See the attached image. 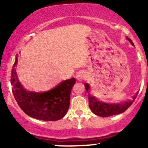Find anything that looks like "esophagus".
Returning <instances> with one entry per match:
<instances>
[{
  "label": "esophagus",
  "mask_w": 148,
  "mask_h": 148,
  "mask_svg": "<svg viewBox=\"0 0 148 148\" xmlns=\"http://www.w3.org/2000/svg\"><path fill=\"white\" fill-rule=\"evenodd\" d=\"M77 79L78 80V81H82V80H84L85 79H86V75L85 73L82 72V71H80V72H79L78 74H77Z\"/></svg>",
  "instance_id": "34e87169"
}]
</instances>
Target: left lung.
I'll return each mask as SVG.
<instances>
[{"instance_id": "8db88e82", "label": "left lung", "mask_w": 148, "mask_h": 148, "mask_svg": "<svg viewBox=\"0 0 148 148\" xmlns=\"http://www.w3.org/2000/svg\"><path fill=\"white\" fill-rule=\"evenodd\" d=\"M127 39L130 42L132 45L134 46L133 42L130 38L127 37ZM84 86L86 92H88L89 108L94 114L102 117H107L112 115H114V114H118L126 111L135 101V98L138 94V92H137V94L132 97V99L131 100H128L127 102L117 103V104H108V103L100 102L95 97L92 96L89 92V85L87 83H85Z\"/></svg>"}]
</instances>
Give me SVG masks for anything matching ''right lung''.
I'll return each instance as SVG.
<instances>
[{"label": "right lung", "instance_id": "obj_1", "mask_svg": "<svg viewBox=\"0 0 148 148\" xmlns=\"http://www.w3.org/2000/svg\"><path fill=\"white\" fill-rule=\"evenodd\" d=\"M11 71L12 92L20 108L33 118L44 121H56L63 118L69 107L70 95L76 82L74 78L59 83L51 90L36 92L26 90L18 79L15 66Z\"/></svg>", "mask_w": 148, "mask_h": 148}]
</instances>
